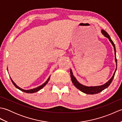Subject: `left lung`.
Returning a JSON list of instances; mask_svg holds the SVG:
<instances>
[{"label":"left lung","instance_id":"8db88e82","mask_svg":"<svg viewBox=\"0 0 122 122\" xmlns=\"http://www.w3.org/2000/svg\"><path fill=\"white\" fill-rule=\"evenodd\" d=\"M101 32H102V33L103 35L104 36V37H107L108 39V40L111 42V43H112V46L114 47V53H115V61L116 62V69H115V71L114 73L113 76L112 77L108 80V81L105 83V84H103L102 85H100V86H85V85H83L82 84L80 83L76 79V77H74L73 76V73H72V70L70 69V74H71V78L72 82L73 83V84L74 85L76 86V88H77L79 90L81 91L82 92H83L85 94H97V93H100L101 92H102L103 90H104V89H107V88L109 86V85L111 84V82H112L114 77L115 72L116 71V69H117V59H116V49H115V46L114 43L113 42V41L111 40V37H110V36L108 35V33L105 31L104 30H101Z\"/></svg>","mask_w":122,"mask_h":122}]
</instances>
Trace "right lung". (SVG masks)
<instances>
[{"label":"right lung","mask_w":122,"mask_h":122,"mask_svg":"<svg viewBox=\"0 0 122 122\" xmlns=\"http://www.w3.org/2000/svg\"><path fill=\"white\" fill-rule=\"evenodd\" d=\"M7 71H8V68H7ZM50 76H49V78L47 79V80H46V81L43 84H42L41 85H40V86H39L38 87H36V88H34V89H30V90H24V89H21V88H20V87H19L18 86V85H16V84L13 81V80L11 79V77H10V79H11V81H12V83H13V84H14L15 86V87H16V88H17L18 89H19V90H20V91H22V92H25V93H35V92H38V91H39V90H40L41 89H42V88L45 86V85L48 83V81H49V80H50Z\"/></svg>","instance_id":"add662e5"}]
</instances>
